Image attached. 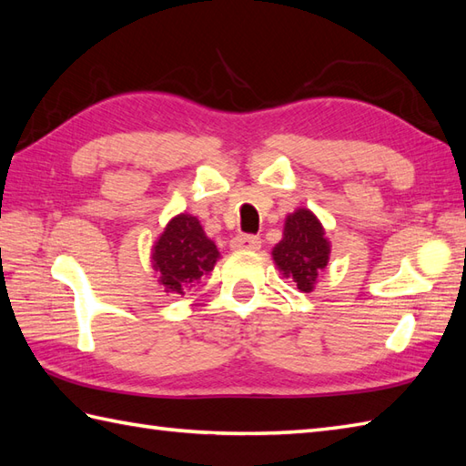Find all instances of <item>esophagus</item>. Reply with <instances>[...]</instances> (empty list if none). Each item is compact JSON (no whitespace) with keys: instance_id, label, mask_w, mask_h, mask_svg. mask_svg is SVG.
<instances>
[{"instance_id":"esophagus-1","label":"esophagus","mask_w":466,"mask_h":466,"mask_svg":"<svg viewBox=\"0 0 466 466\" xmlns=\"http://www.w3.org/2000/svg\"><path fill=\"white\" fill-rule=\"evenodd\" d=\"M230 246L234 250H258L262 246L260 236L254 234H238L236 238H232Z\"/></svg>"}]
</instances>
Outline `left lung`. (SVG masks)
Masks as SVG:
<instances>
[{
    "label": "left lung",
    "mask_w": 466,
    "mask_h": 466,
    "mask_svg": "<svg viewBox=\"0 0 466 466\" xmlns=\"http://www.w3.org/2000/svg\"><path fill=\"white\" fill-rule=\"evenodd\" d=\"M330 244L324 238V228L310 210L300 208L286 218L284 238L272 250L274 262L292 279L300 292H310L314 282L329 264Z\"/></svg>",
    "instance_id": "obj_1"
}]
</instances>
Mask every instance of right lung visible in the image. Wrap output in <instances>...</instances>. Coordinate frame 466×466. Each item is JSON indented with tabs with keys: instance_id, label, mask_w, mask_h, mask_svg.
<instances>
[{
	"instance_id": "right-lung-1",
	"label": "right lung",
	"mask_w": 466,
	"mask_h": 466,
	"mask_svg": "<svg viewBox=\"0 0 466 466\" xmlns=\"http://www.w3.org/2000/svg\"><path fill=\"white\" fill-rule=\"evenodd\" d=\"M218 256L216 244L204 234L200 222L190 214H180L172 218L156 242L152 262L164 292L184 296L212 272Z\"/></svg>"
}]
</instances>
